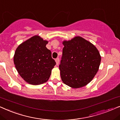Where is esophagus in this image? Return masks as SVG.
I'll return each instance as SVG.
<instances>
[{"label": "esophagus", "mask_w": 120, "mask_h": 120, "mask_svg": "<svg viewBox=\"0 0 120 120\" xmlns=\"http://www.w3.org/2000/svg\"><path fill=\"white\" fill-rule=\"evenodd\" d=\"M55 61H56V64L57 65H58L59 64V58H56L55 59Z\"/></svg>", "instance_id": "1"}]
</instances>
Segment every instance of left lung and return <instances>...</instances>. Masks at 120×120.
Here are the masks:
<instances>
[{
	"label": "left lung",
	"mask_w": 120,
	"mask_h": 120,
	"mask_svg": "<svg viewBox=\"0 0 120 120\" xmlns=\"http://www.w3.org/2000/svg\"><path fill=\"white\" fill-rule=\"evenodd\" d=\"M63 56L59 65L63 82L72 88L89 83L99 70L101 56L96 47L80 36L64 41Z\"/></svg>",
	"instance_id": "1"
}]
</instances>
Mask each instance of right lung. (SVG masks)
<instances>
[{"instance_id": "right-lung-1", "label": "right lung", "mask_w": 120, "mask_h": 120, "mask_svg": "<svg viewBox=\"0 0 120 120\" xmlns=\"http://www.w3.org/2000/svg\"><path fill=\"white\" fill-rule=\"evenodd\" d=\"M48 41L36 35L16 49L14 63L20 76L28 83L39 85L48 81L56 65L52 52L46 47Z\"/></svg>"}]
</instances>
